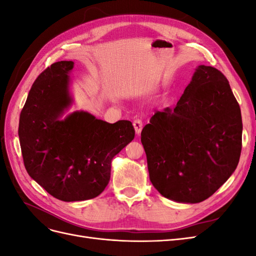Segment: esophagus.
Wrapping results in <instances>:
<instances>
[{
	"label": "esophagus",
	"mask_w": 256,
	"mask_h": 256,
	"mask_svg": "<svg viewBox=\"0 0 256 256\" xmlns=\"http://www.w3.org/2000/svg\"><path fill=\"white\" fill-rule=\"evenodd\" d=\"M134 130H136V134H140L141 131H142V128H143L142 120H140V118L134 120Z\"/></svg>",
	"instance_id": "34e87169"
}]
</instances>
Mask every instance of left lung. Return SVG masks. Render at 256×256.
I'll return each instance as SVG.
<instances>
[{
	"label": "left lung",
	"instance_id": "1",
	"mask_svg": "<svg viewBox=\"0 0 256 256\" xmlns=\"http://www.w3.org/2000/svg\"><path fill=\"white\" fill-rule=\"evenodd\" d=\"M242 138V112L228 79L200 65L175 108L157 111L142 130L150 180L166 198L203 202L236 170Z\"/></svg>",
	"mask_w": 256,
	"mask_h": 256
}]
</instances>
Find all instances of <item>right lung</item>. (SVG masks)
Returning a JSON list of instances; mask_svg holds the SVG:
<instances>
[{"label":"right lung","instance_id":"1","mask_svg":"<svg viewBox=\"0 0 256 256\" xmlns=\"http://www.w3.org/2000/svg\"><path fill=\"white\" fill-rule=\"evenodd\" d=\"M60 60L37 76L20 113L19 140L26 172L49 194L64 202L98 196L111 176V162L134 138L129 120L109 124L76 111L60 120L72 104L68 74Z\"/></svg>","mask_w":256,"mask_h":256}]
</instances>
